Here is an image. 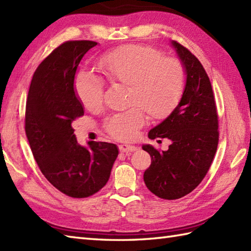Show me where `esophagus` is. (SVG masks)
I'll return each mask as SVG.
<instances>
[{
    "mask_svg": "<svg viewBox=\"0 0 251 251\" xmlns=\"http://www.w3.org/2000/svg\"><path fill=\"white\" fill-rule=\"evenodd\" d=\"M120 151L123 153H130L137 151V147L135 146H129V145H121L120 146Z\"/></svg>",
    "mask_w": 251,
    "mask_h": 251,
    "instance_id": "obj_1",
    "label": "esophagus"
}]
</instances>
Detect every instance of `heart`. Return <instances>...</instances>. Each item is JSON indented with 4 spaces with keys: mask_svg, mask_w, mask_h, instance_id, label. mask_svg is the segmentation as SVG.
Instances as JSON below:
<instances>
[{
    "mask_svg": "<svg viewBox=\"0 0 251 251\" xmlns=\"http://www.w3.org/2000/svg\"><path fill=\"white\" fill-rule=\"evenodd\" d=\"M98 68L110 81L128 85L129 102L139 104L106 120V131L119 140L136 138L147 121L143 107L155 119L163 117L178 103L184 89L185 70L182 63L175 58H165L161 50L151 46L117 47L100 58ZM74 87L86 109L95 110L102 103L103 82L99 77L81 72Z\"/></svg>",
    "mask_w": 251,
    "mask_h": 251,
    "instance_id": "b5f03b06",
    "label": "heart"
}]
</instances>
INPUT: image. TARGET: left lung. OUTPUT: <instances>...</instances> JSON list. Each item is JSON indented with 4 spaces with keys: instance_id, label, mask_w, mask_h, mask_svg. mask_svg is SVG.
<instances>
[{
    "instance_id": "8db88e82",
    "label": "left lung",
    "mask_w": 251,
    "mask_h": 251,
    "mask_svg": "<svg viewBox=\"0 0 251 251\" xmlns=\"http://www.w3.org/2000/svg\"><path fill=\"white\" fill-rule=\"evenodd\" d=\"M185 70V85L178 105L149 131L150 139L168 138L167 151L151 145L142 149L151 156L143 180L153 194L178 200L191 193L209 169L219 141L218 114L211 84L200 60L184 46L172 41Z\"/></svg>"
}]
</instances>
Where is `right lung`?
<instances>
[{
	"label": "right lung",
	"instance_id": "add662e5",
	"mask_svg": "<svg viewBox=\"0 0 251 251\" xmlns=\"http://www.w3.org/2000/svg\"><path fill=\"white\" fill-rule=\"evenodd\" d=\"M93 41H69L45 58L32 77L25 105V135L42 174L63 194L83 199L108 182L119 155L113 143L78 145L72 123L84 115L74 78Z\"/></svg>",
	"mask_w": 251,
	"mask_h": 251
}]
</instances>
